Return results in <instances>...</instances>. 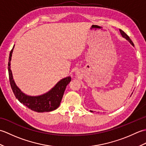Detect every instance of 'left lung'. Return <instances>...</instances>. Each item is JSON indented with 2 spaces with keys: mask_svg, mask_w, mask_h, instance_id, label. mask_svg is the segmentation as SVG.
Returning <instances> with one entry per match:
<instances>
[{
  "mask_svg": "<svg viewBox=\"0 0 146 146\" xmlns=\"http://www.w3.org/2000/svg\"><path fill=\"white\" fill-rule=\"evenodd\" d=\"M120 33H121V35H122V36L123 37V38H125L127 40V41H129V42H130V43H131V44L133 46H134V43H133V42L132 41V40L131 39H130V38H129V36L127 35V34L126 33H125L124 32H123V31L122 30H121V29H120Z\"/></svg>",
  "mask_w": 146,
  "mask_h": 146,
  "instance_id": "1",
  "label": "left lung"
}]
</instances>
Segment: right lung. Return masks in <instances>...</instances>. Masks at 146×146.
<instances>
[{"instance_id": "obj_1", "label": "right lung", "mask_w": 146, "mask_h": 146, "mask_svg": "<svg viewBox=\"0 0 146 146\" xmlns=\"http://www.w3.org/2000/svg\"><path fill=\"white\" fill-rule=\"evenodd\" d=\"M14 48V46L9 54L8 71L9 82L15 97L21 104L26 105L29 109L37 112L51 111L56 109L60 106L65 88L71 81V77L68 76L62 79L50 91L38 97H30L25 95L16 86L12 78V71L11 70V61Z\"/></svg>"}]
</instances>
